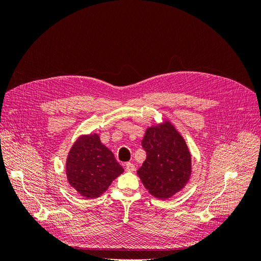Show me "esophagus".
<instances>
[{
    "instance_id": "1",
    "label": "esophagus",
    "mask_w": 261,
    "mask_h": 261,
    "mask_svg": "<svg viewBox=\"0 0 261 261\" xmlns=\"http://www.w3.org/2000/svg\"><path fill=\"white\" fill-rule=\"evenodd\" d=\"M125 170L127 172H134V171H135V165H134L130 162H127L125 164Z\"/></svg>"
}]
</instances>
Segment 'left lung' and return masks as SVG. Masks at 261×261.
Instances as JSON below:
<instances>
[{"mask_svg":"<svg viewBox=\"0 0 261 261\" xmlns=\"http://www.w3.org/2000/svg\"><path fill=\"white\" fill-rule=\"evenodd\" d=\"M141 146L147 156L137 174L148 192L167 199L183 189L192 174V158L174 126L167 121L149 127Z\"/></svg>","mask_w":261,"mask_h":261,"instance_id":"1","label":"left lung"}]
</instances>
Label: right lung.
<instances>
[{
    "label": "right lung",
    "mask_w": 261,
    "mask_h": 261,
    "mask_svg": "<svg viewBox=\"0 0 261 261\" xmlns=\"http://www.w3.org/2000/svg\"><path fill=\"white\" fill-rule=\"evenodd\" d=\"M124 172L97 134L81 136L70 148L66 161L69 185L86 198H97Z\"/></svg>",
    "instance_id": "right-lung-1"
}]
</instances>
